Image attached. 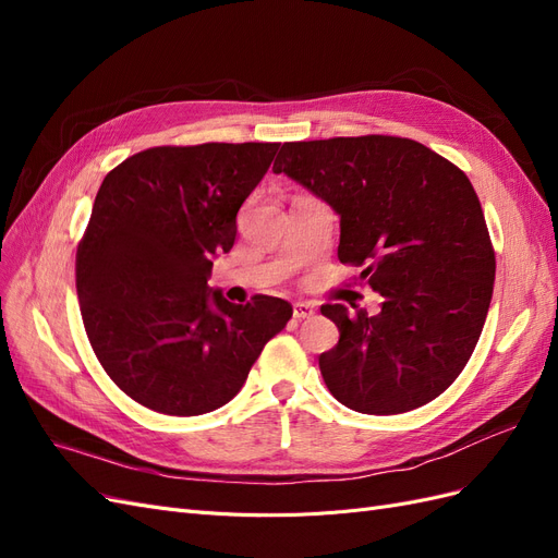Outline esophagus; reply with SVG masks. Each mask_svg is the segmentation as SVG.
I'll use <instances>...</instances> for the list:
<instances>
[{
	"mask_svg": "<svg viewBox=\"0 0 558 558\" xmlns=\"http://www.w3.org/2000/svg\"><path fill=\"white\" fill-rule=\"evenodd\" d=\"M314 305H310V302H295L293 305V318H298V320H302V318H310V316H314Z\"/></svg>",
	"mask_w": 558,
	"mask_h": 558,
	"instance_id": "obj_1",
	"label": "esophagus"
}]
</instances>
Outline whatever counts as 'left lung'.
I'll return each mask as SVG.
<instances>
[{"mask_svg":"<svg viewBox=\"0 0 558 558\" xmlns=\"http://www.w3.org/2000/svg\"><path fill=\"white\" fill-rule=\"evenodd\" d=\"M340 216L337 258L381 295L369 316L324 305L340 342L320 353L328 391L361 414H402L451 386L494 295L484 211L459 167L414 140L289 142L272 167Z\"/></svg>","mask_w":558,"mask_h":558,"instance_id":"1","label":"left lung"}]
</instances>
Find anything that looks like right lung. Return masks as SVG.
Wrapping results in <instances>:
<instances>
[{"label": "right lung", "instance_id": "1", "mask_svg": "<svg viewBox=\"0 0 558 558\" xmlns=\"http://www.w3.org/2000/svg\"><path fill=\"white\" fill-rule=\"evenodd\" d=\"M279 144L158 146L99 185L76 253V293L95 356L144 408L197 416L244 386L293 307L232 305L207 283L238 238V211Z\"/></svg>", "mask_w": 558, "mask_h": 558}]
</instances>
